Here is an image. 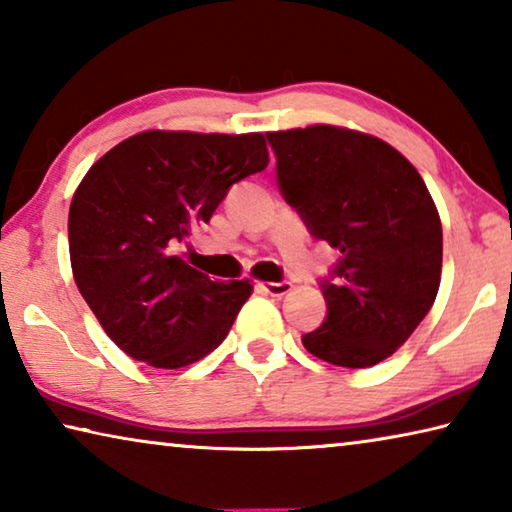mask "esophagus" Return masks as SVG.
<instances>
[{"label": "esophagus", "instance_id": "1", "mask_svg": "<svg viewBox=\"0 0 512 512\" xmlns=\"http://www.w3.org/2000/svg\"><path fill=\"white\" fill-rule=\"evenodd\" d=\"M291 287H293V284L287 282V280H282V282H264L262 284V289L268 293V296H273V298L287 296V293L291 291Z\"/></svg>", "mask_w": 512, "mask_h": 512}]
</instances>
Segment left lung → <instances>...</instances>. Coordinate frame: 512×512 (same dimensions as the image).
I'll return each mask as SVG.
<instances>
[{"label":"left lung","mask_w":512,"mask_h":512,"mask_svg":"<svg viewBox=\"0 0 512 512\" xmlns=\"http://www.w3.org/2000/svg\"><path fill=\"white\" fill-rule=\"evenodd\" d=\"M277 187L311 237L341 253L320 282L327 318L302 345L368 368L404 345L436 300L443 225L418 169L379 137L316 124L266 133Z\"/></svg>","instance_id":"8db88e82"}]
</instances>
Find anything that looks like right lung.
<instances>
[{"mask_svg":"<svg viewBox=\"0 0 512 512\" xmlns=\"http://www.w3.org/2000/svg\"><path fill=\"white\" fill-rule=\"evenodd\" d=\"M266 164L262 133L144 131L85 173L69 205V259L81 296L128 357L176 370L223 343L253 284L214 282L180 248Z\"/></svg>","mask_w":512,"mask_h":512,"instance_id":"obj_1","label":"right lung"}]
</instances>
